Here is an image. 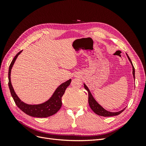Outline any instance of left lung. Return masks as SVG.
Instances as JSON below:
<instances>
[{
  "label": "left lung",
  "instance_id": "left-lung-1",
  "mask_svg": "<svg viewBox=\"0 0 146 146\" xmlns=\"http://www.w3.org/2000/svg\"><path fill=\"white\" fill-rule=\"evenodd\" d=\"M127 56L129 58L130 62L132 66V68H133V78L135 79V68L133 67V65L132 64V62L131 61L130 58H129V56H128V55L127 54ZM84 88L86 90H87L88 93V103H89V105L90 108H91V110L93 111L96 114H98V115L101 116H104V117H108V116H117L119 115V114H121L123 110H124L125 108H123V110H121V111H117V112H110L107 111V110H105L102 106H100L98 102H97L96 100L94 99V98H93V96H92L90 91L88 89V88L87 87V86L84 83Z\"/></svg>",
  "mask_w": 146,
  "mask_h": 146
}]
</instances>
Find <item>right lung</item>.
I'll return each instance as SVG.
<instances>
[{"instance_id":"1","label":"right lung","mask_w":146,"mask_h":146,"mask_svg":"<svg viewBox=\"0 0 146 146\" xmlns=\"http://www.w3.org/2000/svg\"><path fill=\"white\" fill-rule=\"evenodd\" d=\"M21 50L17 54L15 58L12 60L8 70V86H9L11 94L17 107L27 115L36 117H47L54 115L61 107L62 102L61 98L64 94V92L67 87L71 82V79L63 83L56 88L51 98L47 101L42 104L38 105H29L23 102L18 98L13 89L11 82V70L13 64H14L17 57L22 52Z\"/></svg>"}]
</instances>
